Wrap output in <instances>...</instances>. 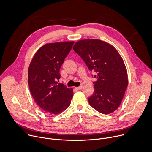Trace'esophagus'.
<instances>
[{
  "instance_id": "34e87169",
  "label": "esophagus",
  "mask_w": 152,
  "mask_h": 152,
  "mask_svg": "<svg viewBox=\"0 0 152 152\" xmlns=\"http://www.w3.org/2000/svg\"><path fill=\"white\" fill-rule=\"evenodd\" d=\"M82 87H83L82 86H80L79 87H75V89H77V90H80V89H81L82 88Z\"/></svg>"
}]
</instances>
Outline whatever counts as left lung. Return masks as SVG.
Wrapping results in <instances>:
<instances>
[{
  "label": "left lung",
  "instance_id": "obj_1",
  "mask_svg": "<svg viewBox=\"0 0 152 152\" xmlns=\"http://www.w3.org/2000/svg\"><path fill=\"white\" fill-rule=\"evenodd\" d=\"M97 78L90 106L103 114L114 112L120 106L128 84L124 61L116 49L99 39H83L73 47Z\"/></svg>",
  "mask_w": 152,
  "mask_h": 152
}]
</instances>
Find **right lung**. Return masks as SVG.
Masks as SVG:
<instances>
[{"label":"right lung","mask_w":152,"mask_h":152,"mask_svg":"<svg viewBox=\"0 0 152 152\" xmlns=\"http://www.w3.org/2000/svg\"><path fill=\"white\" fill-rule=\"evenodd\" d=\"M73 41L46 43L33 56L28 69L31 94L46 113L58 115L70 106L73 96L72 88L58 83L60 69L70 51Z\"/></svg>","instance_id":"right-lung-1"}]
</instances>
